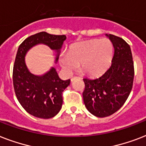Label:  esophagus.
Masks as SVG:
<instances>
[{"label":"esophagus","instance_id":"34e87169","mask_svg":"<svg viewBox=\"0 0 146 146\" xmlns=\"http://www.w3.org/2000/svg\"><path fill=\"white\" fill-rule=\"evenodd\" d=\"M76 78H79V79H80V77H76V76H73V77L71 78V82H73V80H76Z\"/></svg>","mask_w":146,"mask_h":146}]
</instances>
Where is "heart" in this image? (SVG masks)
<instances>
[{
    "label": "heart",
    "instance_id": "b5f03b06",
    "mask_svg": "<svg viewBox=\"0 0 146 146\" xmlns=\"http://www.w3.org/2000/svg\"><path fill=\"white\" fill-rule=\"evenodd\" d=\"M113 53V44L108 38L90 40L72 44L68 54L60 55L59 62L67 74L77 70L81 64L83 73L96 76L110 66Z\"/></svg>",
    "mask_w": 146,
    "mask_h": 146
}]
</instances>
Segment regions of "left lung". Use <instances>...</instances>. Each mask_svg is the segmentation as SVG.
Wrapping results in <instances>:
<instances>
[{
	"label": "left lung",
	"mask_w": 146,
	"mask_h": 146,
	"mask_svg": "<svg viewBox=\"0 0 146 146\" xmlns=\"http://www.w3.org/2000/svg\"><path fill=\"white\" fill-rule=\"evenodd\" d=\"M113 44L111 65L96 79H83V102L87 110L98 117L113 114L123 105L132 90L134 66L130 47L120 37L106 34Z\"/></svg>",
	"instance_id": "obj_1"
}]
</instances>
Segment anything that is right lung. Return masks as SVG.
I'll list each match as a JSON object with an SVG mask.
<instances>
[{
	"instance_id": "obj_1",
	"label": "right lung",
	"mask_w": 146,
	"mask_h": 146,
	"mask_svg": "<svg viewBox=\"0 0 146 146\" xmlns=\"http://www.w3.org/2000/svg\"><path fill=\"white\" fill-rule=\"evenodd\" d=\"M66 38L64 35L42 32L26 38L17 50L13 71L15 93L22 107L34 117L49 119L59 113L63 104L62 93L70 85V80L60 79L54 67L42 76L34 75L29 70L25 57L33 47L43 44L56 51V63Z\"/></svg>"
}]
</instances>
